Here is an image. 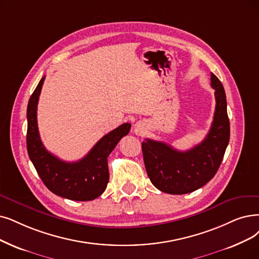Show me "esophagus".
<instances>
[{
    "mask_svg": "<svg viewBox=\"0 0 259 259\" xmlns=\"http://www.w3.org/2000/svg\"><path fill=\"white\" fill-rule=\"evenodd\" d=\"M144 131H146V128H144V126L142 125V124H140V123L135 124V127H134V132H135L137 135H142V134L144 133Z\"/></svg>",
    "mask_w": 259,
    "mask_h": 259,
    "instance_id": "1",
    "label": "esophagus"
}]
</instances>
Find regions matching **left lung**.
Wrapping results in <instances>:
<instances>
[{
	"label": "left lung",
	"instance_id": "8db88e82",
	"mask_svg": "<svg viewBox=\"0 0 259 259\" xmlns=\"http://www.w3.org/2000/svg\"><path fill=\"white\" fill-rule=\"evenodd\" d=\"M215 109L205 139L192 149L181 152L169 144L146 139L142 142L144 165L152 184L162 192L185 194L207 184L218 171L230 141V120L226 96L219 78L210 75Z\"/></svg>",
	"mask_w": 259,
	"mask_h": 259
}]
</instances>
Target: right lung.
<instances>
[{"mask_svg":"<svg viewBox=\"0 0 259 259\" xmlns=\"http://www.w3.org/2000/svg\"><path fill=\"white\" fill-rule=\"evenodd\" d=\"M45 78L40 79L27 105L26 147L29 159L50 191L72 201L95 200L105 191L109 181L107 157L121 138L130 133L131 124L124 123L108 133L78 161L59 159L47 151L38 131L37 105Z\"/></svg>","mask_w":259,"mask_h":259,"instance_id":"add662e5","label":"right lung"}]
</instances>
